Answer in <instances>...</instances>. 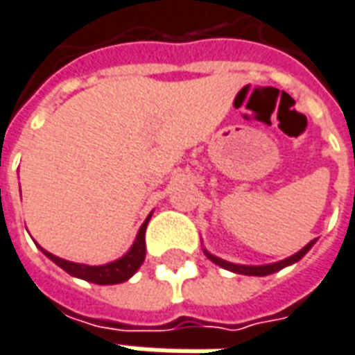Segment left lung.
Masks as SVG:
<instances>
[{
	"mask_svg": "<svg viewBox=\"0 0 355 355\" xmlns=\"http://www.w3.org/2000/svg\"><path fill=\"white\" fill-rule=\"evenodd\" d=\"M314 241H311V243H307L303 249L300 250V252H295L294 257L286 258V260H282V262H277V263H268V266H238V263H230L226 262V260H220V258L213 257V254H209V252H206L207 258L211 260V262H215L217 266H220V268L225 269H230V271H234V273H239V275H254V277H263V275H269V273H275V271H279V269L286 268V266H290V263L297 262V260H301V258L307 254V250L313 247Z\"/></svg>",
	"mask_w": 355,
	"mask_h": 355,
	"instance_id": "obj_1",
	"label": "left lung"
}]
</instances>
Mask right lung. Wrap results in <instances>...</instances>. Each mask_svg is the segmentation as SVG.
Listing matches in <instances>:
<instances>
[{"label":"right lung","instance_id":"1","mask_svg":"<svg viewBox=\"0 0 355 355\" xmlns=\"http://www.w3.org/2000/svg\"><path fill=\"white\" fill-rule=\"evenodd\" d=\"M149 217L146 218V223H144L140 232H138L137 241L130 247L129 252L123 258H119V260L112 263H106V266H84V263L67 262L63 258L50 254L44 249L41 250L52 262L58 263L61 269H65L69 275L78 277V279H84V281L95 282V284H119V282H125L127 279L135 275L138 268L142 266L144 258H146V226H148Z\"/></svg>","mask_w":355,"mask_h":355}]
</instances>
